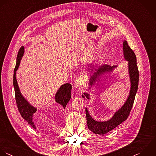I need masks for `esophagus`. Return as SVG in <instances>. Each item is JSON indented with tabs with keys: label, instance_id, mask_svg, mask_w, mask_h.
Masks as SVG:
<instances>
[{
	"label": "esophagus",
	"instance_id": "esophagus-1",
	"mask_svg": "<svg viewBox=\"0 0 156 156\" xmlns=\"http://www.w3.org/2000/svg\"><path fill=\"white\" fill-rule=\"evenodd\" d=\"M86 81V77L84 75H82L80 76H78L77 78H76L75 79V81H74V86L76 87H79L80 86H81Z\"/></svg>",
	"mask_w": 156,
	"mask_h": 156
}]
</instances>
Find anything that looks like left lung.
Wrapping results in <instances>:
<instances>
[{
    "label": "left lung",
    "mask_w": 156,
    "mask_h": 156,
    "mask_svg": "<svg viewBox=\"0 0 156 156\" xmlns=\"http://www.w3.org/2000/svg\"><path fill=\"white\" fill-rule=\"evenodd\" d=\"M123 52L125 59L128 61V72L131 83L129 94L126 101L122 108L115 112L111 119L105 122H98L95 120L90 115L87 108H86V114L88 128L92 132L97 134H105L125 121L128 119L134 104L135 97L138 89L139 79L136 56L133 50L128 45L126 41H123ZM117 67V66L111 67L108 65H103L97 69H95L93 75H90V76L89 86H94L97 80H100V77L101 76V75L103 76L106 73L112 72ZM89 88L90 89L91 87ZM82 97L83 98L86 97L88 100L90 99V95L86 92H84L83 95H82Z\"/></svg>",
    "instance_id": "obj_1"
}]
</instances>
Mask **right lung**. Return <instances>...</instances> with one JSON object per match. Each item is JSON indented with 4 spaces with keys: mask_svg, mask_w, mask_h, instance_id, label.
Segmentation results:
<instances>
[{
    "mask_svg": "<svg viewBox=\"0 0 156 156\" xmlns=\"http://www.w3.org/2000/svg\"><path fill=\"white\" fill-rule=\"evenodd\" d=\"M24 49V47L22 46L18 51L16 59V65L14 70L13 86L15 92V98L18 110L21 116L33 128L36 129V128L33 122V118L34 113L37 111V108L31 105L22 95L16 80V71L19 68L20 60L23 55ZM71 90L72 85L70 83H66L62 84L56 93L55 97V101L58 105H61L62 108L65 109L67 104L70 100Z\"/></svg>",
    "mask_w": 156,
    "mask_h": 156,
    "instance_id": "obj_1",
    "label": "right lung"
}]
</instances>
